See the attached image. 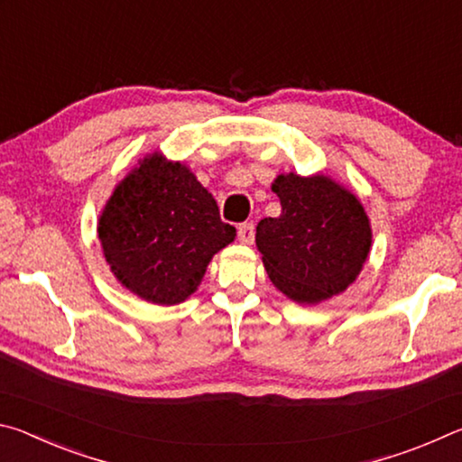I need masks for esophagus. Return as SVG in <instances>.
I'll list each match as a JSON object with an SVG mask.
<instances>
[{"mask_svg":"<svg viewBox=\"0 0 462 462\" xmlns=\"http://www.w3.org/2000/svg\"><path fill=\"white\" fill-rule=\"evenodd\" d=\"M238 240L242 245H253L254 242V224L253 222H245L238 226Z\"/></svg>","mask_w":462,"mask_h":462,"instance_id":"esophagus-1","label":"esophagus"}]
</instances>
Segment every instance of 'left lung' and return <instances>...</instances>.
Wrapping results in <instances>:
<instances>
[{
	"label": "left lung",
	"mask_w": 462,
	"mask_h": 462,
	"mask_svg": "<svg viewBox=\"0 0 462 462\" xmlns=\"http://www.w3.org/2000/svg\"><path fill=\"white\" fill-rule=\"evenodd\" d=\"M273 191L281 216L256 226V246L273 285L310 306L342 293L371 250V224L361 201L324 175H279Z\"/></svg>",
	"instance_id": "obj_1"
}]
</instances>
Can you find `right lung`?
<instances>
[{"label": "right lung", "instance_id": "right-lung-1", "mask_svg": "<svg viewBox=\"0 0 462 462\" xmlns=\"http://www.w3.org/2000/svg\"><path fill=\"white\" fill-rule=\"evenodd\" d=\"M97 234L124 287L146 301L175 306L198 289L236 228L220 220L212 193L189 169L154 152L116 187Z\"/></svg>", "mask_w": 462, "mask_h": 462}]
</instances>
